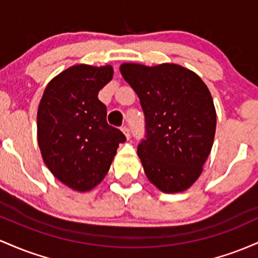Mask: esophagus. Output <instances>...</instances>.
Listing matches in <instances>:
<instances>
[{"instance_id":"34e87169","label":"esophagus","mask_w":258,"mask_h":258,"mask_svg":"<svg viewBox=\"0 0 258 258\" xmlns=\"http://www.w3.org/2000/svg\"><path fill=\"white\" fill-rule=\"evenodd\" d=\"M121 130H123V133H124V134H125L126 139H130V129L128 128V126L124 125L123 128H121Z\"/></svg>"}]
</instances>
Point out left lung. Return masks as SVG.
Here are the masks:
<instances>
[{
    "label": "left lung",
    "mask_w": 258,
    "mask_h": 258,
    "mask_svg": "<svg viewBox=\"0 0 258 258\" xmlns=\"http://www.w3.org/2000/svg\"><path fill=\"white\" fill-rule=\"evenodd\" d=\"M145 115L138 155L149 180L163 192L184 191L202 172L216 133V109L206 84L194 72L164 63L120 66Z\"/></svg>",
    "instance_id": "8db88e82"
}]
</instances>
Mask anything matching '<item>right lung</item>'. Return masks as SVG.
Instances as JSON below:
<instances>
[{
    "label": "right lung",
    "mask_w": 258,
    "mask_h": 258,
    "mask_svg": "<svg viewBox=\"0 0 258 258\" xmlns=\"http://www.w3.org/2000/svg\"><path fill=\"white\" fill-rule=\"evenodd\" d=\"M111 66L78 64L46 86L37 111V141L51 173L72 189L88 191L101 183L120 143L126 140L107 123L98 91L111 82Z\"/></svg>",
    "instance_id": "add662e5"
}]
</instances>
